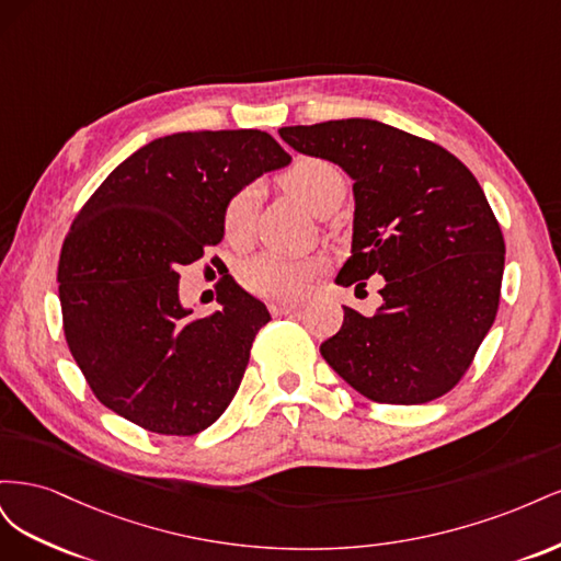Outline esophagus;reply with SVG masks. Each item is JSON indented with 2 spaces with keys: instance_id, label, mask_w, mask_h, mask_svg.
<instances>
[{
  "instance_id": "1",
  "label": "esophagus",
  "mask_w": 561,
  "mask_h": 561,
  "mask_svg": "<svg viewBox=\"0 0 561 561\" xmlns=\"http://www.w3.org/2000/svg\"><path fill=\"white\" fill-rule=\"evenodd\" d=\"M268 309L274 316H285V313L301 311V304L299 301H271Z\"/></svg>"
}]
</instances>
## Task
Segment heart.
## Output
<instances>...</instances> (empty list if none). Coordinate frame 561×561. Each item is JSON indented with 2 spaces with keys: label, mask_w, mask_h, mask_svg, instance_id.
Here are the masks:
<instances>
[{
  "label": "heart",
  "mask_w": 561,
  "mask_h": 561,
  "mask_svg": "<svg viewBox=\"0 0 561 561\" xmlns=\"http://www.w3.org/2000/svg\"><path fill=\"white\" fill-rule=\"evenodd\" d=\"M280 184L304 208L320 215L339 206L346 194V178L342 168L328 159L304 157L290 171H285ZM260 192L257 186H243L236 192L225 208V236L231 245H248L254 236ZM318 274V266L309 260H293L285 254L264 252L241 266V283L245 290L264 299H297L307 293L309 283Z\"/></svg>",
  "instance_id": "obj_1"
}]
</instances>
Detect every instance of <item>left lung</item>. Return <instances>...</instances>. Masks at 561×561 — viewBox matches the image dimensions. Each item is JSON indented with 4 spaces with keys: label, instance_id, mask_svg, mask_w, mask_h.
Returning <instances> with one entry per match:
<instances>
[{
    "label": "left lung",
    "instance_id": "1",
    "mask_svg": "<svg viewBox=\"0 0 561 561\" xmlns=\"http://www.w3.org/2000/svg\"><path fill=\"white\" fill-rule=\"evenodd\" d=\"M353 178V250L336 283L381 274L375 316L344 307L322 358L365 398L423 404L463 379L501 299L505 241L480 182L445 147L371 118L280 128Z\"/></svg>",
    "mask_w": 561,
    "mask_h": 561
}]
</instances>
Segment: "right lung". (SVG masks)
Listing matches in <instances>:
<instances>
[{
  "label": "right lung",
  "mask_w": 561,
  "mask_h": 561,
  "mask_svg": "<svg viewBox=\"0 0 561 561\" xmlns=\"http://www.w3.org/2000/svg\"><path fill=\"white\" fill-rule=\"evenodd\" d=\"M290 154L264 130L165 135L116 165L83 203L58 262L62 330L107 410L159 435H196L225 414L271 320L231 278L219 311L180 304V268L225 236L227 201Z\"/></svg>",
  "instance_id": "1"
}]
</instances>
